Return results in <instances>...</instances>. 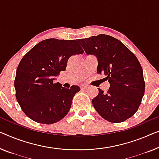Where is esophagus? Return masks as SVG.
<instances>
[{"instance_id":"34e87169","label":"esophagus","mask_w":159,"mask_h":159,"mask_svg":"<svg viewBox=\"0 0 159 159\" xmlns=\"http://www.w3.org/2000/svg\"><path fill=\"white\" fill-rule=\"evenodd\" d=\"M88 89L87 86H80V89L81 90H86Z\"/></svg>"}]
</instances>
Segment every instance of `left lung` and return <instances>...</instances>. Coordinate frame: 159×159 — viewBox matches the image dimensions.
<instances>
[{"label":"left lung","instance_id":"obj_1","mask_svg":"<svg viewBox=\"0 0 159 159\" xmlns=\"http://www.w3.org/2000/svg\"><path fill=\"white\" fill-rule=\"evenodd\" d=\"M77 41L88 55L98 60L97 73H103L110 84L107 93L98 89L92 100L93 107L104 119L120 123L138 111L145 91L143 69L136 56L119 40L99 34Z\"/></svg>","mask_w":159,"mask_h":159}]
</instances>
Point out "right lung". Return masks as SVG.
Here are the masks:
<instances>
[{"label":"right lung","mask_w":159,"mask_h":159,"mask_svg":"<svg viewBox=\"0 0 159 159\" xmlns=\"http://www.w3.org/2000/svg\"><path fill=\"white\" fill-rule=\"evenodd\" d=\"M84 53L75 40L49 39L35 45L19 63L14 81L16 97L21 109L39 124H52L69 111L78 86L70 89L55 84L57 75L65 71L70 56Z\"/></svg>","instance_id":"add662e5"}]
</instances>
